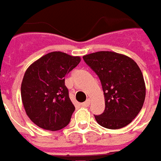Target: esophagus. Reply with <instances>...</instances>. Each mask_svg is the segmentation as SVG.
Returning a JSON list of instances; mask_svg holds the SVG:
<instances>
[{
	"label": "esophagus",
	"mask_w": 161,
	"mask_h": 161,
	"mask_svg": "<svg viewBox=\"0 0 161 161\" xmlns=\"http://www.w3.org/2000/svg\"><path fill=\"white\" fill-rule=\"evenodd\" d=\"M90 104H91V99H86V101H85V102L82 103V106H83V107H85V108H87V107H89Z\"/></svg>",
	"instance_id": "34e87169"
}]
</instances>
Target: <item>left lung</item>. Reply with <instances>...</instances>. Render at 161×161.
<instances>
[{"label":"left lung","instance_id":"left-lung-1","mask_svg":"<svg viewBox=\"0 0 161 161\" xmlns=\"http://www.w3.org/2000/svg\"><path fill=\"white\" fill-rule=\"evenodd\" d=\"M102 85L105 111L95 115L99 125L110 130L130 124L143 108L145 83L136 62L125 54L99 51L83 56Z\"/></svg>","mask_w":161,"mask_h":161}]
</instances>
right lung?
<instances>
[{
	"instance_id": "obj_1",
	"label": "right lung",
	"mask_w": 161,
	"mask_h": 161,
	"mask_svg": "<svg viewBox=\"0 0 161 161\" xmlns=\"http://www.w3.org/2000/svg\"><path fill=\"white\" fill-rule=\"evenodd\" d=\"M80 56L51 52L31 63L21 84L26 114L37 126L50 131L66 127L75 111L65 76L80 62Z\"/></svg>"
}]
</instances>
